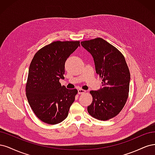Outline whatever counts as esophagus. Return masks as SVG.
I'll list each match as a JSON object with an SVG mask.
<instances>
[{
    "mask_svg": "<svg viewBox=\"0 0 155 155\" xmlns=\"http://www.w3.org/2000/svg\"><path fill=\"white\" fill-rule=\"evenodd\" d=\"M86 92V91L84 90V89H79L78 90V94H82V93H84Z\"/></svg>",
    "mask_w": 155,
    "mask_h": 155,
    "instance_id": "1",
    "label": "esophagus"
}]
</instances>
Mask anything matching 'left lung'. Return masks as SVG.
I'll return each mask as SVG.
<instances>
[{
	"mask_svg": "<svg viewBox=\"0 0 155 155\" xmlns=\"http://www.w3.org/2000/svg\"><path fill=\"white\" fill-rule=\"evenodd\" d=\"M92 55L96 73L102 87L91 91L93 101L89 114L100 120H107L122 111L128 98L130 73L122 53L102 38L81 42Z\"/></svg>",
	"mask_w": 155,
	"mask_h": 155,
	"instance_id": "obj_1",
	"label": "left lung"
}]
</instances>
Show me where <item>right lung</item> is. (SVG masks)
<instances>
[{"instance_id":"add662e5","label":"right lung","mask_w":155,"mask_h":155,"mask_svg":"<svg viewBox=\"0 0 155 155\" xmlns=\"http://www.w3.org/2000/svg\"><path fill=\"white\" fill-rule=\"evenodd\" d=\"M80 46L79 41H56L41 48L35 54L29 68L26 86L29 106L43 122L57 124L68 115L77 89L61 86L65 62Z\"/></svg>"}]
</instances>
